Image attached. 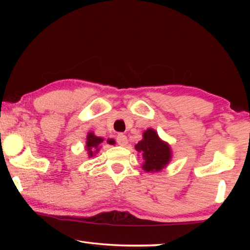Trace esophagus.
I'll return each mask as SVG.
<instances>
[{
	"mask_svg": "<svg viewBox=\"0 0 250 250\" xmlns=\"http://www.w3.org/2000/svg\"><path fill=\"white\" fill-rule=\"evenodd\" d=\"M116 140H117L118 145L121 146H125L126 145H128V139H126L125 135L122 134V133H119L117 135Z\"/></svg>",
	"mask_w": 250,
	"mask_h": 250,
	"instance_id": "obj_1",
	"label": "esophagus"
}]
</instances>
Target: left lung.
Returning a JSON list of instances; mask_svg holds the SVG:
<instances>
[{"mask_svg": "<svg viewBox=\"0 0 250 250\" xmlns=\"http://www.w3.org/2000/svg\"><path fill=\"white\" fill-rule=\"evenodd\" d=\"M135 150L145 160L143 168L146 172H158L170 162L171 150L167 143L160 140L154 130L147 129L143 133V139L135 146Z\"/></svg>", "mask_w": 250, "mask_h": 250, "instance_id": "obj_1", "label": "left lung"}]
</instances>
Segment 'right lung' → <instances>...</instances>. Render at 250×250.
I'll return each mask as SVG.
<instances>
[{
	"mask_svg": "<svg viewBox=\"0 0 250 250\" xmlns=\"http://www.w3.org/2000/svg\"><path fill=\"white\" fill-rule=\"evenodd\" d=\"M104 141V139L96 137L94 133H89L87 137V142H86V147H87V151H88V154L90 156H92L94 154V152H97L99 150V145L101 142ZM109 143H115L113 140H108Z\"/></svg>",
	"mask_w": 250,
	"mask_h": 250,
	"instance_id": "add662e5",
	"label": "right lung"
}]
</instances>
